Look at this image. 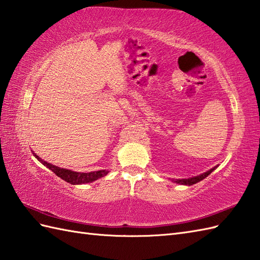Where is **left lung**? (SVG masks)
<instances>
[{"instance_id":"left-lung-1","label":"left lung","mask_w":260,"mask_h":260,"mask_svg":"<svg viewBox=\"0 0 260 260\" xmlns=\"http://www.w3.org/2000/svg\"><path fill=\"white\" fill-rule=\"evenodd\" d=\"M215 168H216V167L212 168V170H209L208 172L204 173V174H202V175H199V176H196V177H191V178H188V179H177V180H175V183L182 184V185H189V186H190V185H194V184H196V183H198V182H201V180H203L204 178H206L210 173L214 172Z\"/></svg>"}]
</instances>
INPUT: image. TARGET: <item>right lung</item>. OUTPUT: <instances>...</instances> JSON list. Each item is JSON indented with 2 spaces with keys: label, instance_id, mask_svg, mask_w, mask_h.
I'll list each match as a JSON object with an SVG mask.
<instances>
[{
  "label": "right lung",
  "instance_id": "right-lung-1",
  "mask_svg": "<svg viewBox=\"0 0 260 260\" xmlns=\"http://www.w3.org/2000/svg\"><path fill=\"white\" fill-rule=\"evenodd\" d=\"M33 155L42 162V164L45 165L47 168H50V170L54 174H55L56 176L61 177L63 180H65V182H68L70 184H73V185L92 183L96 179H99L101 177H104L105 175H107V173H108L105 170L98 171V172H90V173H77V172H73V171H70V170H65V168H59L55 165L48 164L47 161L42 160L36 154L33 153Z\"/></svg>",
  "mask_w": 260,
  "mask_h": 260
}]
</instances>
